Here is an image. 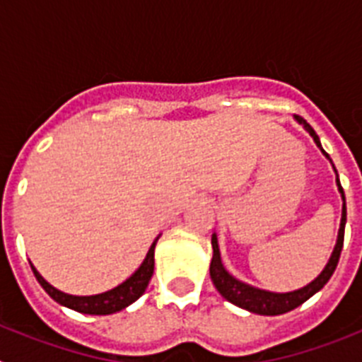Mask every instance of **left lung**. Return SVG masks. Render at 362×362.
I'll return each mask as SVG.
<instances>
[{"instance_id": "1", "label": "left lung", "mask_w": 362, "mask_h": 362, "mask_svg": "<svg viewBox=\"0 0 362 362\" xmlns=\"http://www.w3.org/2000/svg\"><path fill=\"white\" fill-rule=\"evenodd\" d=\"M296 119L299 121L306 130H308L310 136L313 137V141L317 143V146L321 148L319 136L315 134V130L306 123V119H303L300 116H296ZM322 153H325L326 158L330 159V156H328L325 150H322ZM337 187L344 201V190L343 187H341V183H339V177H337ZM344 225H346V201L343 203V217H341V228H339L337 245H335L334 254H332L328 264H326L325 270L321 272V276H319L317 279H313L308 286H305V288L296 290V292H288V293L264 292V290L254 288V286H250V284L241 283V281H238L235 277L230 276L228 272L225 270V267H223V263H221L219 246H217V238H216V233H214L212 235L214 255H212V263H210V277H212L214 286H216L217 292L225 297L226 300H230L232 305L248 310V312L252 313H259V315H281V313L290 312V310L303 305L305 300H308L313 293H317L319 290H321L328 281H330V277L334 276V272L339 263V257H341V250H343Z\"/></svg>"}]
</instances>
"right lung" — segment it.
I'll return each mask as SVG.
<instances>
[{"mask_svg": "<svg viewBox=\"0 0 362 362\" xmlns=\"http://www.w3.org/2000/svg\"><path fill=\"white\" fill-rule=\"evenodd\" d=\"M156 243L158 239L152 243L148 254H146L145 261L132 277L121 283L119 286H116L114 290H108L105 293H99V296H88V297H76L69 296V293H63L59 290H56L54 286H50L43 277L37 274V270L32 267V272L36 276L37 283L43 286V290L52 297L56 303L66 306V308H72L76 312L81 313H90V315H108V313H116L119 310L127 308L129 305H132L134 300L139 299V297L145 293L146 286H148L150 279H152L153 274V248H156Z\"/></svg>", "mask_w": 362, "mask_h": 362, "instance_id": "1", "label": "right lung"}]
</instances>
